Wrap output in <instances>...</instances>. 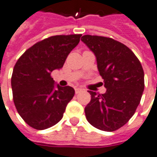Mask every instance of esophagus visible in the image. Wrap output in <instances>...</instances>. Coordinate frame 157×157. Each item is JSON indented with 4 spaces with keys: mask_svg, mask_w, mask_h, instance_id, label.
I'll list each match as a JSON object with an SVG mask.
<instances>
[{
    "mask_svg": "<svg viewBox=\"0 0 157 157\" xmlns=\"http://www.w3.org/2000/svg\"><path fill=\"white\" fill-rule=\"evenodd\" d=\"M82 90H83V89H81V88H75V94H78V93H80L81 91H82Z\"/></svg>",
    "mask_w": 157,
    "mask_h": 157,
    "instance_id": "34e87169",
    "label": "esophagus"
}]
</instances>
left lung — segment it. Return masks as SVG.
<instances>
[{
	"label": "left lung",
	"mask_w": 157,
	"mask_h": 157,
	"mask_svg": "<svg viewBox=\"0 0 157 157\" xmlns=\"http://www.w3.org/2000/svg\"><path fill=\"white\" fill-rule=\"evenodd\" d=\"M82 40L96 56L106 88L101 95L88 90L91 99L85 107L86 117L94 127L114 132L128 122L140 104L143 68L132 50L112 38L85 35Z\"/></svg>",
	"instance_id": "1"
}]
</instances>
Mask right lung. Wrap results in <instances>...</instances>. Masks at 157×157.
I'll list each match as a JSON object with an SVG mask.
<instances>
[{"mask_svg": "<svg viewBox=\"0 0 157 157\" xmlns=\"http://www.w3.org/2000/svg\"><path fill=\"white\" fill-rule=\"evenodd\" d=\"M82 35L53 36L38 41L18 59L11 75L14 104L25 123L36 130L54 126L63 117L75 90L56 87L52 72L63 67Z\"/></svg>", "mask_w": 157, "mask_h": 157, "instance_id": "right-lung-1", "label": "right lung"}]
</instances>
